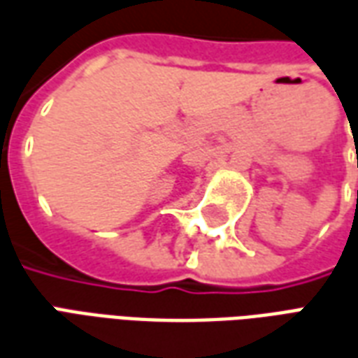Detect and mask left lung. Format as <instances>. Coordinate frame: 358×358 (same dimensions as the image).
<instances>
[{
  "label": "left lung",
  "instance_id": "left-lung-1",
  "mask_svg": "<svg viewBox=\"0 0 358 358\" xmlns=\"http://www.w3.org/2000/svg\"><path fill=\"white\" fill-rule=\"evenodd\" d=\"M357 199H358V189H357Z\"/></svg>",
  "mask_w": 358,
  "mask_h": 358
}]
</instances>
